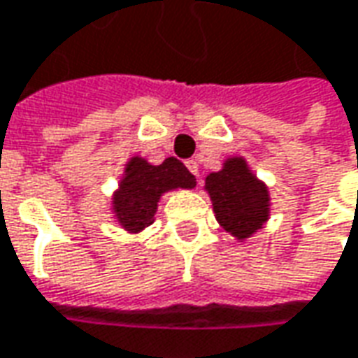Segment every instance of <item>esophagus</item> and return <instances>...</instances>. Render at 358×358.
<instances>
[{"instance_id":"esophagus-1","label":"esophagus","mask_w":358,"mask_h":358,"mask_svg":"<svg viewBox=\"0 0 358 358\" xmlns=\"http://www.w3.org/2000/svg\"><path fill=\"white\" fill-rule=\"evenodd\" d=\"M186 166H187V171L192 172L194 176H199V166H197L196 161H186Z\"/></svg>"}]
</instances>
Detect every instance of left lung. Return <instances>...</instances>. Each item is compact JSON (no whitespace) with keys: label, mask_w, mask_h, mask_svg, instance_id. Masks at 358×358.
Masks as SVG:
<instances>
[{"label":"left lung","mask_w":358,"mask_h":358,"mask_svg":"<svg viewBox=\"0 0 358 358\" xmlns=\"http://www.w3.org/2000/svg\"><path fill=\"white\" fill-rule=\"evenodd\" d=\"M205 189L211 196L217 221L238 240L248 238L267 221V187L248 171L244 159H229L222 171L205 178Z\"/></svg>","instance_id":"left-lung-1"}]
</instances>
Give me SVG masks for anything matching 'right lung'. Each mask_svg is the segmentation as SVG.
<instances>
[{
    "label": "right lung",
    "mask_w": 358,
    "mask_h": 358,
    "mask_svg": "<svg viewBox=\"0 0 358 358\" xmlns=\"http://www.w3.org/2000/svg\"><path fill=\"white\" fill-rule=\"evenodd\" d=\"M194 186H196V176L178 159L169 157L162 164L153 166L136 157L127 162L126 174L114 196L116 219L126 231H143L145 227L153 222L157 201L164 192L174 187Z\"/></svg>",
    "instance_id": "1"
}]
</instances>
